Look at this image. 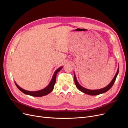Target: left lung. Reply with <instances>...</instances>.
<instances>
[{"mask_svg":"<svg viewBox=\"0 0 128 128\" xmlns=\"http://www.w3.org/2000/svg\"><path fill=\"white\" fill-rule=\"evenodd\" d=\"M118 70H119V68H118V71L116 73V74H115V76L114 77L113 79L112 80V81L110 82V83L106 87L101 89H98V90H89V89H87L86 88H84L83 86H80L79 83H78L77 80L76 79V76H75V74L74 75V82H75V84L76 87L78 88V89H79L81 92H83L86 94H90V95H98V94H100L102 93H105L106 92H108V90H110L111 88H112V86H113V85L114 84V82L115 80H116V78L117 77V76L118 73Z\"/></svg>","mask_w":128,"mask_h":128,"instance_id":"left-lung-1","label":"left lung"}]
</instances>
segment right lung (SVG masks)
Listing matches in <instances>:
<instances>
[{
    "label": "right lung",
    "mask_w": 128,
    "mask_h": 128,
    "mask_svg": "<svg viewBox=\"0 0 128 128\" xmlns=\"http://www.w3.org/2000/svg\"><path fill=\"white\" fill-rule=\"evenodd\" d=\"M62 68L63 67H60V68H58L55 71L54 74V76H52V80L50 82V84H48V86H46V87L45 88H44L42 90H39V91H36V92L27 91V90H24L22 88L20 87V86L16 83H15V84L16 86H17V87L18 88V89L25 94H28V95H30V96H34V97H42V96L47 95V94H48L51 92L52 91L54 87L55 82H56L57 73H58Z\"/></svg>",
    "instance_id": "obj_1"
}]
</instances>
